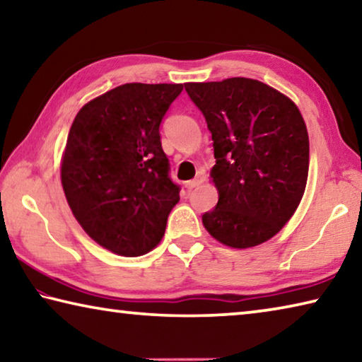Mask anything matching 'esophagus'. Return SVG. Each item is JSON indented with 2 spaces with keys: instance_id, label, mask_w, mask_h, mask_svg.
<instances>
[{
  "instance_id": "esophagus-1",
  "label": "esophagus",
  "mask_w": 362,
  "mask_h": 362,
  "mask_svg": "<svg viewBox=\"0 0 362 362\" xmlns=\"http://www.w3.org/2000/svg\"><path fill=\"white\" fill-rule=\"evenodd\" d=\"M201 183H203V177H196V179L187 182L185 187H187V189H193V188H196V187H199Z\"/></svg>"
}]
</instances>
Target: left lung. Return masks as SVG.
I'll use <instances>...</instances> for the list:
<instances>
[{"instance_id": "8db88e82", "label": "left lung", "mask_w": 362, "mask_h": 362, "mask_svg": "<svg viewBox=\"0 0 362 362\" xmlns=\"http://www.w3.org/2000/svg\"><path fill=\"white\" fill-rule=\"evenodd\" d=\"M212 134L218 203L203 216L212 238L235 249L268 241L289 222L308 179L310 142L289 97L250 78L187 83Z\"/></svg>"}]
</instances>
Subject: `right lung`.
Instances as JSON below:
<instances>
[{
    "label": "right lung",
    "instance_id": "right-lung-1",
    "mask_svg": "<svg viewBox=\"0 0 362 362\" xmlns=\"http://www.w3.org/2000/svg\"><path fill=\"white\" fill-rule=\"evenodd\" d=\"M182 89L118 86L86 103L70 127L60 168L65 198L83 230L118 255L155 247L180 199L159 126Z\"/></svg>",
    "mask_w": 362,
    "mask_h": 362
}]
</instances>
